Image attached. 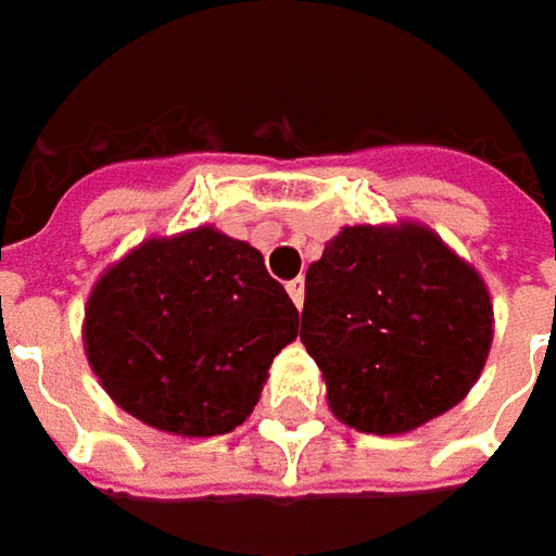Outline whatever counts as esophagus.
Returning a JSON list of instances; mask_svg holds the SVG:
<instances>
[{
	"instance_id": "1",
	"label": "esophagus",
	"mask_w": 556,
	"mask_h": 556,
	"mask_svg": "<svg viewBox=\"0 0 556 556\" xmlns=\"http://www.w3.org/2000/svg\"><path fill=\"white\" fill-rule=\"evenodd\" d=\"M287 293H290V300L296 303V308H303V296H305L303 278H293V281H287Z\"/></svg>"
}]
</instances>
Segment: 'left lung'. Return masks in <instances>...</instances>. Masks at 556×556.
<instances>
[{
	"label": "left lung",
	"mask_w": 556,
	"mask_h": 556,
	"mask_svg": "<svg viewBox=\"0 0 556 556\" xmlns=\"http://www.w3.org/2000/svg\"><path fill=\"white\" fill-rule=\"evenodd\" d=\"M480 271L416 219L342 226L305 271L303 339L339 422L407 434L459 404L493 345Z\"/></svg>",
	"instance_id": "8db88e82"
}]
</instances>
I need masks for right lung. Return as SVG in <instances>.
Here are the masks:
<instances>
[{"mask_svg":"<svg viewBox=\"0 0 556 556\" xmlns=\"http://www.w3.org/2000/svg\"><path fill=\"white\" fill-rule=\"evenodd\" d=\"M300 312L263 253L214 226L152 235L97 278L81 342L128 416L177 438H217L256 407Z\"/></svg>","mask_w":556,"mask_h":556,"instance_id":"obj_1","label":"right lung"}]
</instances>
